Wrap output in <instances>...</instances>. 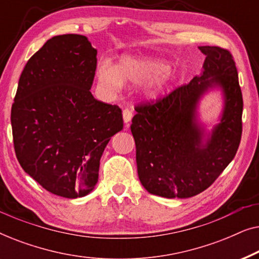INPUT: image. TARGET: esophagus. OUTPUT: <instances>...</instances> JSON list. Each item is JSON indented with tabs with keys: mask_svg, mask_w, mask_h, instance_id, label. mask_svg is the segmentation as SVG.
Here are the masks:
<instances>
[{
	"mask_svg": "<svg viewBox=\"0 0 259 259\" xmlns=\"http://www.w3.org/2000/svg\"><path fill=\"white\" fill-rule=\"evenodd\" d=\"M122 118H123V121L125 123H128L133 118V111L130 108H125L122 111Z\"/></svg>",
	"mask_w": 259,
	"mask_h": 259,
	"instance_id": "obj_1",
	"label": "esophagus"
}]
</instances>
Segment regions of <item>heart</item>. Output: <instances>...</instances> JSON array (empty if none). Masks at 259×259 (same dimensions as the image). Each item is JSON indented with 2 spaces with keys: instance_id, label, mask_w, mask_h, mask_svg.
Wrapping results in <instances>:
<instances>
[{
  "instance_id": "obj_1",
  "label": "heart",
  "mask_w": 259,
  "mask_h": 259,
  "mask_svg": "<svg viewBox=\"0 0 259 259\" xmlns=\"http://www.w3.org/2000/svg\"><path fill=\"white\" fill-rule=\"evenodd\" d=\"M168 63L151 56H125L114 67L107 61L98 67L99 82L109 90H119L122 81L132 83L148 82L147 94L157 97L168 81Z\"/></svg>"
}]
</instances>
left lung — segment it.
I'll return each instance as SVG.
<instances>
[{
  "label": "left lung",
  "instance_id": "8db88e82",
  "mask_svg": "<svg viewBox=\"0 0 259 259\" xmlns=\"http://www.w3.org/2000/svg\"><path fill=\"white\" fill-rule=\"evenodd\" d=\"M203 73L164 98L136 106L132 131L138 176L148 192L190 198L211 186L235 158L242 138L243 97L231 53L201 46ZM219 87L225 97L221 122L203 141L196 120L201 97Z\"/></svg>",
  "mask_w": 259,
  "mask_h": 259
}]
</instances>
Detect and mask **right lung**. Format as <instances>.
I'll use <instances>...</instances> for the list:
<instances>
[{
	"label": "right lung",
	"instance_id": "right-lung-1",
	"mask_svg": "<svg viewBox=\"0 0 259 259\" xmlns=\"http://www.w3.org/2000/svg\"><path fill=\"white\" fill-rule=\"evenodd\" d=\"M95 69L97 49L86 36L49 38L24 66L12 106L21 167L48 192L69 199L94 189L105 147L123 127L119 106L91 93Z\"/></svg>",
	"mask_w": 259,
	"mask_h": 259
}]
</instances>
